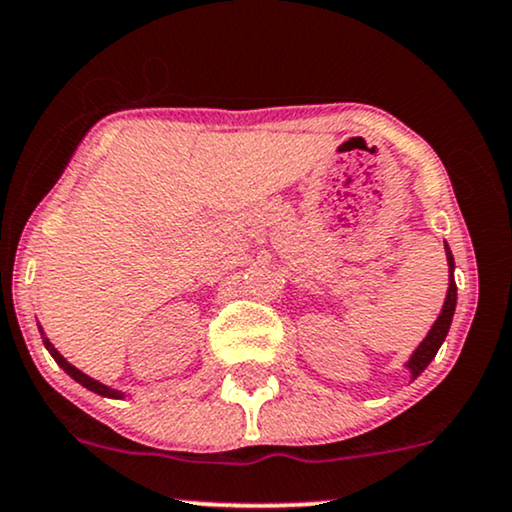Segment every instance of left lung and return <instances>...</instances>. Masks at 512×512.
Here are the masks:
<instances>
[{
  "instance_id": "8db88e82",
  "label": "left lung",
  "mask_w": 512,
  "mask_h": 512,
  "mask_svg": "<svg viewBox=\"0 0 512 512\" xmlns=\"http://www.w3.org/2000/svg\"><path fill=\"white\" fill-rule=\"evenodd\" d=\"M446 262H449L451 278H449V290H446V300H444L442 314L437 316V321L432 323L430 333L425 335V340L420 342L416 352H413V357L409 359V364H406V368L411 371V378H418V375L423 373L425 368H428L430 361L435 359L437 349L442 347L446 333H449L451 319H454V312H456V281H454V255H451L449 245H446Z\"/></svg>"
}]
</instances>
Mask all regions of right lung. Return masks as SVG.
<instances>
[{
  "label": "right lung",
  "mask_w": 512,
  "mask_h": 512,
  "mask_svg": "<svg viewBox=\"0 0 512 512\" xmlns=\"http://www.w3.org/2000/svg\"><path fill=\"white\" fill-rule=\"evenodd\" d=\"M40 333H42V328H40ZM42 338H44V333H42ZM44 347L49 349V354L51 357H54V361L58 366L63 368V371H66L70 378L73 380H77V383H80L82 387H87V390H92V392H96V394H101V397H113V399H122L125 397V394L122 392H118V390H113V387H108V385H103V383H99V380H94V378H89L87 373H82L80 368H75L73 364H68L66 359H63V354H58V349L51 345L49 342V338H44Z\"/></svg>",
  "instance_id": "obj_1"
}]
</instances>
